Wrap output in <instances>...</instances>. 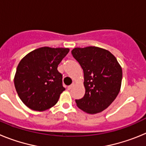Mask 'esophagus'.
Listing matches in <instances>:
<instances>
[{
  "mask_svg": "<svg viewBox=\"0 0 146 146\" xmlns=\"http://www.w3.org/2000/svg\"><path fill=\"white\" fill-rule=\"evenodd\" d=\"M73 87H74V84H72L71 86H69L68 87H67V89H68V90H71Z\"/></svg>",
  "mask_w": 146,
  "mask_h": 146,
  "instance_id": "34e87169",
  "label": "esophagus"
}]
</instances>
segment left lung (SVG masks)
I'll return each mask as SVG.
<instances>
[{
	"label": "left lung",
	"mask_w": 146,
	"mask_h": 146,
	"mask_svg": "<svg viewBox=\"0 0 146 146\" xmlns=\"http://www.w3.org/2000/svg\"><path fill=\"white\" fill-rule=\"evenodd\" d=\"M84 73V96L76 99L77 106L89 114L100 113L118 96L122 69L111 52L97 47H76L72 50Z\"/></svg>",
	"instance_id": "obj_1"
}]
</instances>
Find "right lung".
<instances>
[{
    "instance_id": "obj_1",
    "label": "right lung",
    "mask_w": 146,
    "mask_h": 146,
    "mask_svg": "<svg viewBox=\"0 0 146 146\" xmlns=\"http://www.w3.org/2000/svg\"><path fill=\"white\" fill-rule=\"evenodd\" d=\"M69 52V48L43 47L20 60L14 82L18 96L30 109L44 111L58 102L65 90L58 66Z\"/></svg>"
}]
</instances>
